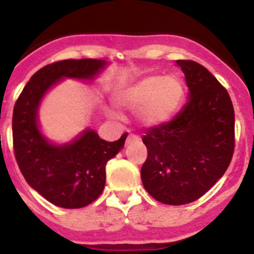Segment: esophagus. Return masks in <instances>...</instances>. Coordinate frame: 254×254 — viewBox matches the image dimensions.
Here are the masks:
<instances>
[{
    "instance_id": "1",
    "label": "esophagus",
    "mask_w": 254,
    "mask_h": 254,
    "mask_svg": "<svg viewBox=\"0 0 254 254\" xmlns=\"http://www.w3.org/2000/svg\"><path fill=\"white\" fill-rule=\"evenodd\" d=\"M137 141H140V136L138 134L129 133L128 137H127V141H126V145H131V143L137 142Z\"/></svg>"
}]
</instances>
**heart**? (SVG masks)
<instances>
[{
	"label": "heart",
	"instance_id": "obj_1",
	"mask_svg": "<svg viewBox=\"0 0 254 254\" xmlns=\"http://www.w3.org/2000/svg\"><path fill=\"white\" fill-rule=\"evenodd\" d=\"M183 100L185 84L177 75L146 76L121 95V102L126 107L141 108L140 118L146 126L167 122L178 112Z\"/></svg>",
	"mask_w": 254,
	"mask_h": 254
}]
</instances>
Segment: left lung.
<instances>
[{
	"mask_svg": "<svg viewBox=\"0 0 254 254\" xmlns=\"http://www.w3.org/2000/svg\"><path fill=\"white\" fill-rule=\"evenodd\" d=\"M176 64L186 75L190 99L172 121L143 134L145 190L165 205L193 202L224 176L235 146L234 108L229 93L202 64Z\"/></svg>",
	"mask_w": 254,
	"mask_h": 254,
	"instance_id": "left-lung-1",
	"label": "left lung"
}]
</instances>
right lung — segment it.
<instances>
[{"instance_id":"add662e5","label":"right lung","mask_w":254,"mask_h":254,"mask_svg":"<svg viewBox=\"0 0 254 254\" xmlns=\"http://www.w3.org/2000/svg\"><path fill=\"white\" fill-rule=\"evenodd\" d=\"M104 64V61L91 58L47 64L31 76L13 107V154L20 172L31 188L60 207H85L102 194L105 165L121 151L128 133L108 142L87 129L73 142L55 146L38 128V105L62 77L93 78Z\"/></svg>"}]
</instances>
